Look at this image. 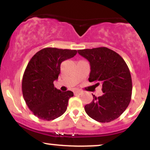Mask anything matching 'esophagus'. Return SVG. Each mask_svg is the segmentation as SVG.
Returning a JSON list of instances; mask_svg holds the SVG:
<instances>
[{
  "mask_svg": "<svg viewBox=\"0 0 150 150\" xmlns=\"http://www.w3.org/2000/svg\"><path fill=\"white\" fill-rule=\"evenodd\" d=\"M74 93H75V94H82V92H81V91H75Z\"/></svg>",
  "mask_w": 150,
  "mask_h": 150,
  "instance_id": "obj_1",
  "label": "esophagus"
}]
</instances>
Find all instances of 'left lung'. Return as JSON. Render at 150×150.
Returning <instances> with one entry per match:
<instances>
[{"mask_svg": "<svg viewBox=\"0 0 150 150\" xmlns=\"http://www.w3.org/2000/svg\"><path fill=\"white\" fill-rule=\"evenodd\" d=\"M78 53L90 63L89 81L94 87L102 86V96L93 95L85 110L89 117L100 123L116 119L126 109L131 100L132 79L130 70L118 53L106 47L78 50Z\"/></svg>", "mask_w": 150, "mask_h": 150, "instance_id": "1", "label": "left lung"}]
</instances>
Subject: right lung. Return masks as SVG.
Listing matches in <instances>:
<instances>
[{
  "mask_svg": "<svg viewBox=\"0 0 150 150\" xmlns=\"http://www.w3.org/2000/svg\"><path fill=\"white\" fill-rule=\"evenodd\" d=\"M76 50L44 48L34 55L27 64L22 82L24 99L34 116L54 120L67 109L71 91L61 92L54 87L63 61L74 57Z\"/></svg>",
  "mask_w": 150,
  "mask_h": 150,
  "instance_id": "add662e5",
  "label": "right lung"
}]
</instances>
